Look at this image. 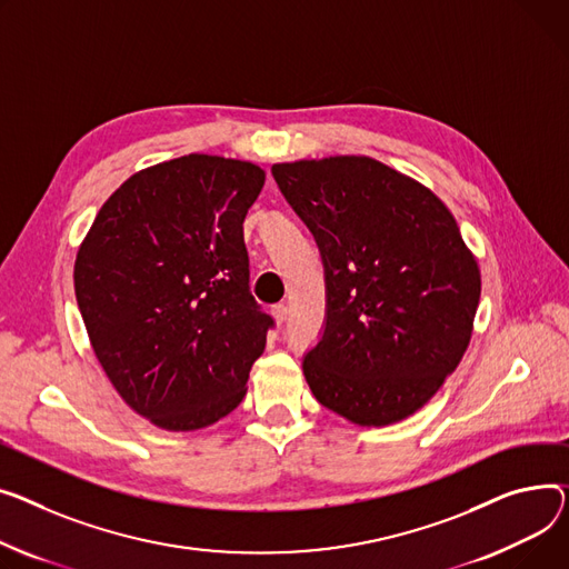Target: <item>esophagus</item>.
<instances>
[{
	"label": "esophagus",
	"instance_id": "34e87169",
	"mask_svg": "<svg viewBox=\"0 0 569 569\" xmlns=\"http://www.w3.org/2000/svg\"><path fill=\"white\" fill-rule=\"evenodd\" d=\"M272 316H274V320H277L279 325H286V320H288V307H286V305H277V307L272 309Z\"/></svg>",
	"mask_w": 569,
	"mask_h": 569
}]
</instances>
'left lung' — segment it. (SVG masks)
Here are the masks:
<instances>
[{
  "label": "left lung",
  "instance_id": "8db88e82",
  "mask_svg": "<svg viewBox=\"0 0 569 569\" xmlns=\"http://www.w3.org/2000/svg\"><path fill=\"white\" fill-rule=\"evenodd\" d=\"M272 176L325 264V329L301 361L316 400L366 428L407 419L471 340L480 270L456 217L363 156L283 162Z\"/></svg>",
  "mask_w": 569,
  "mask_h": 569
}]
</instances>
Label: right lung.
I'll list each match as a JSON object with an SVG mask.
<instances>
[{
  "mask_svg": "<svg viewBox=\"0 0 569 569\" xmlns=\"http://www.w3.org/2000/svg\"><path fill=\"white\" fill-rule=\"evenodd\" d=\"M264 184L251 162L184 156L130 176L74 260V297L121 398L171 432L206 428L247 393L274 327L249 290L242 223Z\"/></svg>",
  "mask_w": 569,
  "mask_h": 569,
  "instance_id": "right-lung-1",
  "label": "right lung"
}]
</instances>
